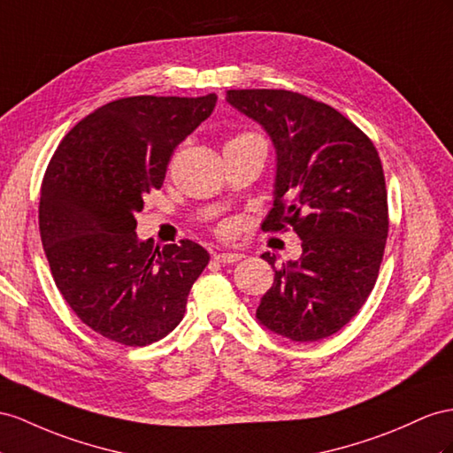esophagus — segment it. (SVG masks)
I'll return each instance as SVG.
<instances>
[{"mask_svg":"<svg viewBox=\"0 0 453 453\" xmlns=\"http://www.w3.org/2000/svg\"><path fill=\"white\" fill-rule=\"evenodd\" d=\"M214 260L219 264H235L239 260H242V254L237 252H218L214 254Z\"/></svg>","mask_w":453,"mask_h":453,"instance_id":"1","label":"esophagus"}]
</instances>
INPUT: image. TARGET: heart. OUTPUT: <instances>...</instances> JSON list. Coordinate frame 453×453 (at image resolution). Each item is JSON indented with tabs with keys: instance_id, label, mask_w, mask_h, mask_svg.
<instances>
[{
	"instance_id": "heart-1",
	"label": "heart",
	"mask_w": 453,
	"mask_h": 453,
	"mask_svg": "<svg viewBox=\"0 0 453 453\" xmlns=\"http://www.w3.org/2000/svg\"><path fill=\"white\" fill-rule=\"evenodd\" d=\"M254 137H260V135H258V134H252V132H242V134H237V135L231 137L226 145H229V143H239V142H247V139H254ZM219 234L227 235V234H229V226H222V227H219Z\"/></svg>"
}]
</instances>
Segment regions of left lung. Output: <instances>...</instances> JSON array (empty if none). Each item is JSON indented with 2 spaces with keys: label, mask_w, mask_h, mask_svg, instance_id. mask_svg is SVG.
I'll use <instances>...</instances> for the list:
<instances>
[{
  "label": "left lung",
  "mask_w": 453,
  "mask_h": 453,
  "mask_svg": "<svg viewBox=\"0 0 453 453\" xmlns=\"http://www.w3.org/2000/svg\"><path fill=\"white\" fill-rule=\"evenodd\" d=\"M226 99L270 134L275 199L264 231L303 239V257L275 268L262 326L296 342L342 329L373 291L388 235L385 172L373 142L326 103L288 89H227Z\"/></svg>",
  "instance_id": "left-lung-1"
}]
</instances>
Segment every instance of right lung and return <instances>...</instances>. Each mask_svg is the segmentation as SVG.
Here are the masks:
<instances>
[{
	"label": "right lung",
	"instance_id": "add662e5",
	"mask_svg": "<svg viewBox=\"0 0 453 453\" xmlns=\"http://www.w3.org/2000/svg\"><path fill=\"white\" fill-rule=\"evenodd\" d=\"M216 96L116 99L80 120L42 181L40 235L66 304L89 329L147 346L176 329L211 254L181 239L153 247L135 212L160 189L168 162L216 107Z\"/></svg>",
	"mask_w": 453,
	"mask_h": 453
}]
</instances>
